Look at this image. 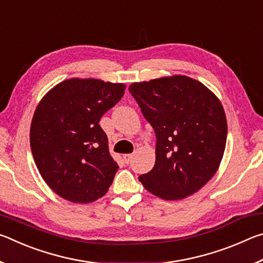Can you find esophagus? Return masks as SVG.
<instances>
[{
	"label": "esophagus",
	"instance_id": "esophagus-1",
	"mask_svg": "<svg viewBox=\"0 0 263 263\" xmlns=\"http://www.w3.org/2000/svg\"><path fill=\"white\" fill-rule=\"evenodd\" d=\"M132 157H133V154H124V155H123V158H124V160H125L126 163H128V162L131 161Z\"/></svg>",
	"mask_w": 263,
	"mask_h": 263
}]
</instances>
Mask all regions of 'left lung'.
<instances>
[{
	"instance_id": "8db88e82",
	"label": "left lung",
	"mask_w": 263,
	"mask_h": 263,
	"mask_svg": "<svg viewBox=\"0 0 263 263\" xmlns=\"http://www.w3.org/2000/svg\"><path fill=\"white\" fill-rule=\"evenodd\" d=\"M128 90L157 137L154 167L139 181L167 201L195 194L216 174L224 155L228 122L219 99L185 75L135 82Z\"/></svg>"
}]
</instances>
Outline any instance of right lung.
Returning <instances> with one entry per match:
<instances>
[{
	"label": "right lung",
	"instance_id": "right-lung-1",
	"mask_svg": "<svg viewBox=\"0 0 263 263\" xmlns=\"http://www.w3.org/2000/svg\"><path fill=\"white\" fill-rule=\"evenodd\" d=\"M124 91L123 83L74 78L58 83L39 102L31 151L44 181L60 197L84 204L106 194L118 164L99 123Z\"/></svg>",
	"mask_w": 263,
	"mask_h": 263
}]
</instances>
